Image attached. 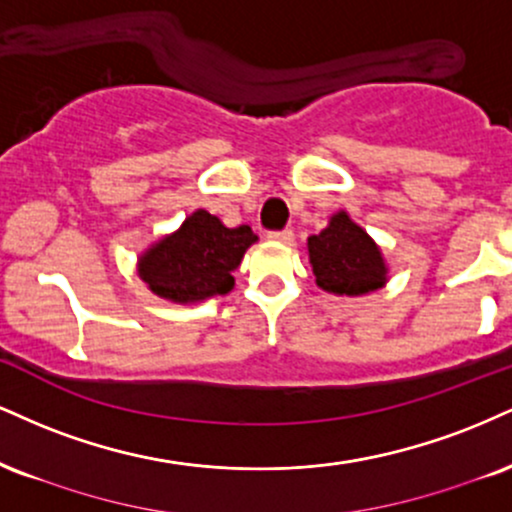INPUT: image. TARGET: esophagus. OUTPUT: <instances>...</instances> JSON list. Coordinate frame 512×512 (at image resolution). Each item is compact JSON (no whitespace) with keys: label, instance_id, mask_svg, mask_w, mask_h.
<instances>
[{"label":"esophagus","instance_id":"34e87169","mask_svg":"<svg viewBox=\"0 0 512 512\" xmlns=\"http://www.w3.org/2000/svg\"><path fill=\"white\" fill-rule=\"evenodd\" d=\"M269 238L276 240V243H291V240H293V231H291V229L269 231Z\"/></svg>","mask_w":512,"mask_h":512}]
</instances>
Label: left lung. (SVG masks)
<instances>
[{
  "label": "left lung",
  "mask_w": 512,
  "mask_h": 512,
  "mask_svg": "<svg viewBox=\"0 0 512 512\" xmlns=\"http://www.w3.org/2000/svg\"><path fill=\"white\" fill-rule=\"evenodd\" d=\"M317 286L336 295H362L386 283V267L374 240L346 212L331 217L319 236L307 238Z\"/></svg>",
  "instance_id": "8db88e82"
}]
</instances>
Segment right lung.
Listing matches in <instances>:
<instances>
[{"label": "right lung", "mask_w": 512, "mask_h": 512, "mask_svg": "<svg viewBox=\"0 0 512 512\" xmlns=\"http://www.w3.org/2000/svg\"><path fill=\"white\" fill-rule=\"evenodd\" d=\"M255 240L250 226L226 229L217 217L197 209L174 236L147 250L140 260V279L159 298L174 303L224 295L233 288L231 272Z\"/></svg>", "instance_id": "1"}]
</instances>
